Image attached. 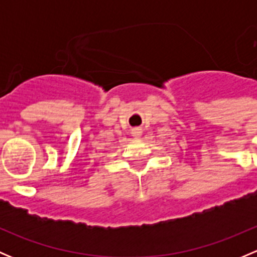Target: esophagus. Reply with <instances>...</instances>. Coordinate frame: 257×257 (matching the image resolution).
I'll return each instance as SVG.
<instances>
[{
  "label": "esophagus",
  "instance_id": "esophagus-1",
  "mask_svg": "<svg viewBox=\"0 0 257 257\" xmlns=\"http://www.w3.org/2000/svg\"><path fill=\"white\" fill-rule=\"evenodd\" d=\"M132 136H133L134 138H141V137H142V129H139V128L133 129V131H132Z\"/></svg>",
  "mask_w": 257,
  "mask_h": 257
}]
</instances>
